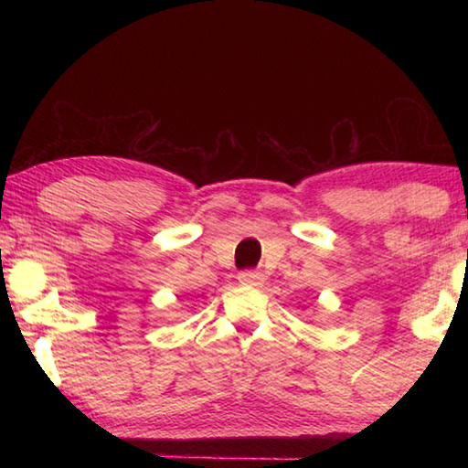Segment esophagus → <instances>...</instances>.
Here are the masks:
<instances>
[{
	"label": "esophagus",
	"mask_w": 468,
	"mask_h": 468,
	"mask_svg": "<svg viewBox=\"0 0 468 468\" xmlns=\"http://www.w3.org/2000/svg\"><path fill=\"white\" fill-rule=\"evenodd\" d=\"M237 279L241 284H248V287H262L264 284V274L258 271H243L237 274Z\"/></svg>",
	"instance_id": "obj_1"
}]
</instances>
